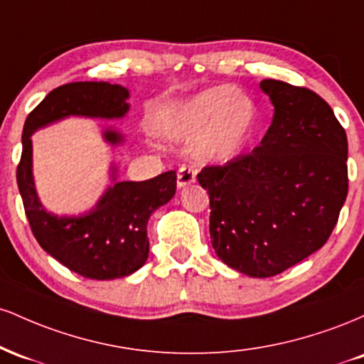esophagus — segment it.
<instances>
[{"instance_id": "obj_1", "label": "esophagus", "mask_w": 364, "mask_h": 364, "mask_svg": "<svg viewBox=\"0 0 364 364\" xmlns=\"http://www.w3.org/2000/svg\"><path fill=\"white\" fill-rule=\"evenodd\" d=\"M196 179V171L193 168H190V166H181V168L178 169V186L179 188H185L188 185H191V183H195Z\"/></svg>"}]
</instances>
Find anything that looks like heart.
Returning a JSON list of instances; mask_svg holds the SVG:
<instances>
[{
    "instance_id": "b5f03b06",
    "label": "heart",
    "mask_w": 364,
    "mask_h": 364,
    "mask_svg": "<svg viewBox=\"0 0 364 364\" xmlns=\"http://www.w3.org/2000/svg\"><path fill=\"white\" fill-rule=\"evenodd\" d=\"M257 106L231 85H215L178 107L166 124L169 139L193 141L202 159L225 161L248 144L257 129Z\"/></svg>"
}]
</instances>
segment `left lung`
I'll return each instance as SVG.
<instances>
[{
	"mask_svg": "<svg viewBox=\"0 0 364 364\" xmlns=\"http://www.w3.org/2000/svg\"><path fill=\"white\" fill-rule=\"evenodd\" d=\"M272 124L253 152L207 166L210 240L225 265L272 277L327 243L348 196V136L318 94L262 80Z\"/></svg>",
	"mask_w": 364,
	"mask_h": 364,
	"instance_id": "left-lung-1",
	"label": "left lung"
}]
</instances>
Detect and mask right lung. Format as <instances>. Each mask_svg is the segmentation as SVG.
Masks as SVG:
<instances>
[{
  "instance_id": "obj_1",
  "label": "right lung",
  "mask_w": 364,
  "mask_h": 364,
  "mask_svg": "<svg viewBox=\"0 0 364 364\" xmlns=\"http://www.w3.org/2000/svg\"><path fill=\"white\" fill-rule=\"evenodd\" d=\"M129 92L107 82H75L49 92L27 116L22 133V157L16 183L25 215L37 243L66 269L87 279L111 281L136 272L149 257L147 223L159 207L176 193V171H168L147 181L112 183L92 210L82 215H54L37 196L32 176V133L68 116L114 119L129 109ZM104 140L123 144V135L107 128Z\"/></svg>"
}]
</instances>
